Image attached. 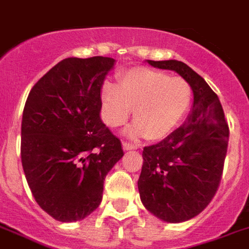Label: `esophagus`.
<instances>
[{
  "label": "esophagus",
  "instance_id": "1",
  "mask_svg": "<svg viewBox=\"0 0 249 249\" xmlns=\"http://www.w3.org/2000/svg\"><path fill=\"white\" fill-rule=\"evenodd\" d=\"M123 149H124L125 152H126V150H133V149H137V147H135V145H133V144H130V143H126V142H124V143H123Z\"/></svg>",
  "mask_w": 249,
  "mask_h": 249
}]
</instances>
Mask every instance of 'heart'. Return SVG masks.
Masks as SVG:
<instances>
[{
    "mask_svg": "<svg viewBox=\"0 0 249 249\" xmlns=\"http://www.w3.org/2000/svg\"><path fill=\"white\" fill-rule=\"evenodd\" d=\"M191 99V86L182 77L138 67L120 77L118 89L104 86L102 118L107 126L116 129L126 124L134 111L135 124L129 129V137L157 142L168 137L182 121Z\"/></svg>",
    "mask_w": 249,
    "mask_h": 249,
    "instance_id": "obj_1",
    "label": "heart"
}]
</instances>
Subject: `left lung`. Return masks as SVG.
Instances as JSON below:
<instances>
[{
	"instance_id": "8db88e82",
	"label": "left lung",
	"mask_w": 249,
	"mask_h": 249,
	"mask_svg": "<svg viewBox=\"0 0 249 249\" xmlns=\"http://www.w3.org/2000/svg\"><path fill=\"white\" fill-rule=\"evenodd\" d=\"M147 62L178 73L194 93L185 123L143 149L138 179L141 200L150 214L167 223H182L199 215L218 190L229 129L218 96L195 71L175 59Z\"/></svg>"
}]
</instances>
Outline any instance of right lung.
<instances>
[{
    "label": "right lung",
    "instance_id": "right-lung-1",
    "mask_svg": "<svg viewBox=\"0 0 249 249\" xmlns=\"http://www.w3.org/2000/svg\"><path fill=\"white\" fill-rule=\"evenodd\" d=\"M116 60L66 58L31 89L21 121V162L37 205L58 221L99 208L104 181L124 156L100 118L101 89Z\"/></svg>",
    "mask_w": 249,
    "mask_h": 249
}]
</instances>
